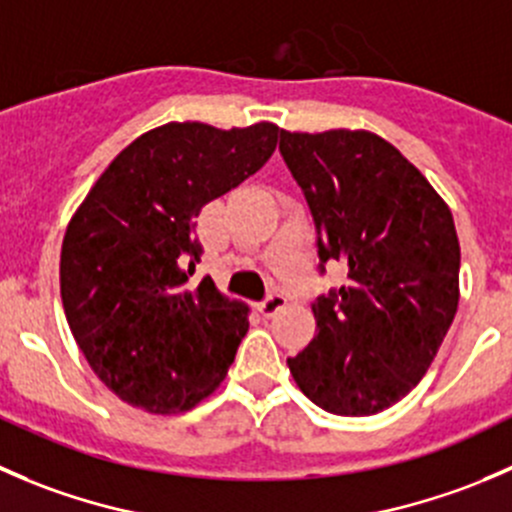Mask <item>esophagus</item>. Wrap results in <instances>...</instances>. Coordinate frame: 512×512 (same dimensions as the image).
I'll return each mask as SVG.
<instances>
[{
    "label": "esophagus",
    "instance_id": "1",
    "mask_svg": "<svg viewBox=\"0 0 512 512\" xmlns=\"http://www.w3.org/2000/svg\"><path fill=\"white\" fill-rule=\"evenodd\" d=\"M286 303H288L286 293L273 291V293H268V296L263 298L261 303H258V311H261L263 316H276V313L281 311V308H286Z\"/></svg>",
    "mask_w": 512,
    "mask_h": 512
}]
</instances>
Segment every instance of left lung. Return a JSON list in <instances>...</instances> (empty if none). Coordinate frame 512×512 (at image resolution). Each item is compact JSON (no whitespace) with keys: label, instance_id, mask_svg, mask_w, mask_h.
<instances>
[{"label":"left lung","instance_id":"left-lung-1","mask_svg":"<svg viewBox=\"0 0 512 512\" xmlns=\"http://www.w3.org/2000/svg\"><path fill=\"white\" fill-rule=\"evenodd\" d=\"M318 234V271L346 286L313 303L316 338L288 358L323 411L373 416L416 388L458 311L453 214L396 146L368 131H281L278 144Z\"/></svg>","mask_w":512,"mask_h":512}]
</instances>
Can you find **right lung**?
I'll use <instances>...</instances> for the list:
<instances>
[{
  "label": "right lung",
  "instance_id": "1",
  "mask_svg": "<svg viewBox=\"0 0 512 512\" xmlns=\"http://www.w3.org/2000/svg\"><path fill=\"white\" fill-rule=\"evenodd\" d=\"M276 124H166L131 141L91 186L62 244V301L96 376L151 413H179L214 393L249 331V308L209 276L196 216L256 174Z\"/></svg>",
  "mask_w": 512,
  "mask_h": 512
}]
</instances>
